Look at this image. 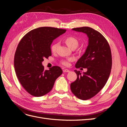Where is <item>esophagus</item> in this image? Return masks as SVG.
<instances>
[{
    "instance_id": "34e87169",
    "label": "esophagus",
    "mask_w": 127,
    "mask_h": 127,
    "mask_svg": "<svg viewBox=\"0 0 127 127\" xmlns=\"http://www.w3.org/2000/svg\"><path fill=\"white\" fill-rule=\"evenodd\" d=\"M63 72H70V70L68 69H64Z\"/></svg>"
}]
</instances>
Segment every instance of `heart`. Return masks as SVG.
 Instances as JSON below:
<instances>
[{
	"label": "heart",
	"mask_w": 127,
	"mask_h": 127,
	"mask_svg": "<svg viewBox=\"0 0 127 127\" xmlns=\"http://www.w3.org/2000/svg\"><path fill=\"white\" fill-rule=\"evenodd\" d=\"M64 43L68 46V47L71 49H75L79 45V41L78 39L76 38L74 36H68L66 37L64 40ZM58 42H56V43H53L51 47V51L53 52H55L57 51V49L58 47ZM72 59H69L68 60H64L61 61V64L64 65V66H68L70 64L69 61H72Z\"/></svg>",
	"instance_id": "b5f03b06"
}]
</instances>
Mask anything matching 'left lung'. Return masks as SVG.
<instances>
[{
  "mask_svg": "<svg viewBox=\"0 0 127 127\" xmlns=\"http://www.w3.org/2000/svg\"><path fill=\"white\" fill-rule=\"evenodd\" d=\"M72 30L85 33L88 37L86 51L75 65L76 68H87V71L82 75L75 70L77 78L70 84L72 93L77 97L87 100L96 95L108 80L112 68L111 49L105 38L93 29L82 27Z\"/></svg>",
  "mask_w": 127,
  "mask_h": 127,
  "instance_id": "left-lung-1",
  "label": "left lung"
}]
</instances>
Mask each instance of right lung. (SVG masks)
Here are the masks:
<instances>
[{
  "instance_id": "1",
  "label": "right lung",
  "mask_w": 127,
  "mask_h": 127,
  "mask_svg": "<svg viewBox=\"0 0 127 127\" xmlns=\"http://www.w3.org/2000/svg\"><path fill=\"white\" fill-rule=\"evenodd\" d=\"M66 30L41 27L31 31L20 41L14 57L17 78L29 94L40 97L48 93L63 73L58 66L44 70L42 63L51 56V44Z\"/></svg>"
}]
</instances>
